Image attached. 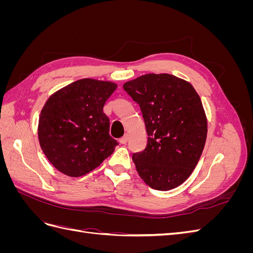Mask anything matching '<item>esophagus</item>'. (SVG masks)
I'll return each mask as SVG.
<instances>
[{"instance_id": "esophagus-1", "label": "esophagus", "mask_w": 253, "mask_h": 253, "mask_svg": "<svg viewBox=\"0 0 253 253\" xmlns=\"http://www.w3.org/2000/svg\"><path fill=\"white\" fill-rule=\"evenodd\" d=\"M119 141H120V143H122V144H126V143L128 141V135L126 134L124 137H121V138L119 139Z\"/></svg>"}]
</instances>
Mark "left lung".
<instances>
[{
  "mask_svg": "<svg viewBox=\"0 0 253 253\" xmlns=\"http://www.w3.org/2000/svg\"><path fill=\"white\" fill-rule=\"evenodd\" d=\"M124 89L139 104L148 133L147 147L132 157L137 172L155 190L178 187L195 169L206 143L200 96L189 82L169 74L143 75Z\"/></svg>",
  "mask_w": 253,
  "mask_h": 253,
  "instance_id": "obj_1",
  "label": "left lung"
}]
</instances>
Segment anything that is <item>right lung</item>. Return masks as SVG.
<instances>
[{
  "label": "right lung",
  "mask_w": 253,
  "mask_h": 253,
  "mask_svg": "<svg viewBox=\"0 0 253 253\" xmlns=\"http://www.w3.org/2000/svg\"><path fill=\"white\" fill-rule=\"evenodd\" d=\"M117 88L109 81L81 79L51 95L41 111V149L58 171L79 177L93 171L118 142L110 135L105 101Z\"/></svg>",
  "instance_id": "1"
}]
</instances>
